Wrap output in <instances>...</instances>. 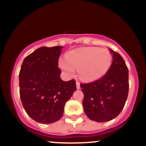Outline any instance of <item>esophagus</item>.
I'll return each mask as SVG.
<instances>
[{"label":"esophagus","mask_w":146,"mask_h":146,"mask_svg":"<svg viewBox=\"0 0 146 146\" xmlns=\"http://www.w3.org/2000/svg\"><path fill=\"white\" fill-rule=\"evenodd\" d=\"M76 88H77V89H80V84L79 82H76Z\"/></svg>","instance_id":"1"}]
</instances>
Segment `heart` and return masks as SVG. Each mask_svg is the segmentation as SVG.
Returning <instances> with one entry per match:
<instances>
[{"mask_svg": "<svg viewBox=\"0 0 146 146\" xmlns=\"http://www.w3.org/2000/svg\"><path fill=\"white\" fill-rule=\"evenodd\" d=\"M112 64V55L109 50L99 47H81L68 51L66 58L58 61L60 68L68 76H73L78 69L79 77L85 81L101 78Z\"/></svg>", "mask_w": 146, "mask_h": 146, "instance_id": "b5f03b06", "label": "heart"}]
</instances>
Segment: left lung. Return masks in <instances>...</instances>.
I'll return each mask as SVG.
<instances>
[{
	"mask_svg": "<svg viewBox=\"0 0 146 146\" xmlns=\"http://www.w3.org/2000/svg\"><path fill=\"white\" fill-rule=\"evenodd\" d=\"M112 64L100 80L80 84L84 94V111L90 119L97 122L109 121L123 110L129 92V70L120 54L110 48Z\"/></svg>",
	"mask_w": 146,
	"mask_h": 146,
	"instance_id": "8db88e82",
	"label": "left lung"
}]
</instances>
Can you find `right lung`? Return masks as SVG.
<instances>
[{
  "label": "right lung",
  "instance_id": "obj_1",
  "mask_svg": "<svg viewBox=\"0 0 146 146\" xmlns=\"http://www.w3.org/2000/svg\"><path fill=\"white\" fill-rule=\"evenodd\" d=\"M63 47L42 46L23 61L19 74L20 95L35 121L51 123L61 118L66 102L76 90V81L60 78L58 61Z\"/></svg>",
  "mask_w": 146,
  "mask_h": 146
}]
</instances>
